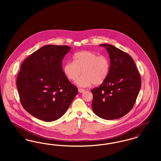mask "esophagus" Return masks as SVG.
<instances>
[{
    "label": "esophagus",
    "instance_id": "esophagus-1",
    "mask_svg": "<svg viewBox=\"0 0 161 161\" xmlns=\"http://www.w3.org/2000/svg\"><path fill=\"white\" fill-rule=\"evenodd\" d=\"M78 91L80 93H83V92H85V90L83 89H78Z\"/></svg>",
    "mask_w": 161,
    "mask_h": 161
}]
</instances>
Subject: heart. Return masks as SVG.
<instances>
[{
    "label": "heart",
    "mask_w": 161,
    "mask_h": 161,
    "mask_svg": "<svg viewBox=\"0 0 161 161\" xmlns=\"http://www.w3.org/2000/svg\"><path fill=\"white\" fill-rule=\"evenodd\" d=\"M74 61H68L63 66L65 75L71 81H77L80 87H86L92 84H102L107 78L110 62L106 56L98 55L90 51H83L74 55Z\"/></svg>",
    "instance_id": "1"
}]
</instances>
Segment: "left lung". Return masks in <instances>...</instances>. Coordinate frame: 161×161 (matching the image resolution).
<instances>
[{
    "label": "left lung",
    "instance_id": "1",
    "mask_svg": "<svg viewBox=\"0 0 161 161\" xmlns=\"http://www.w3.org/2000/svg\"><path fill=\"white\" fill-rule=\"evenodd\" d=\"M109 55L110 66L106 80L91 90L92 108L104 119H116L133 107L141 86V79L130 55L108 44H101Z\"/></svg>",
    "mask_w": 161,
    "mask_h": 161
}]
</instances>
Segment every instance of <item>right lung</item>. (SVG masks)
<instances>
[{
	"mask_svg": "<svg viewBox=\"0 0 161 161\" xmlns=\"http://www.w3.org/2000/svg\"><path fill=\"white\" fill-rule=\"evenodd\" d=\"M70 49L66 45L43 46L21 65L16 81L20 102L37 119L47 122L59 119L78 94L62 68Z\"/></svg>",
	"mask_w": 161,
	"mask_h": 161,
	"instance_id": "obj_1",
	"label": "right lung"
}]
</instances>
